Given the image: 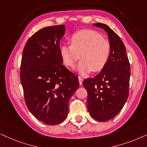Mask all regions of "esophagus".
<instances>
[{
	"label": "esophagus",
	"instance_id": "1",
	"mask_svg": "<svg viewBox=\"0 0 147 147\" xmlns=\"http://www.w3.org/2000/svg\"><path fill=\"white\" fill-rule=\"evenodd\" d=\"M78 79H79V84L80 85H82V83H83V79L82 77H78Z\"/></svg>",
	"mask_w": 147,
	"mask_h": 147
}]
</instances>
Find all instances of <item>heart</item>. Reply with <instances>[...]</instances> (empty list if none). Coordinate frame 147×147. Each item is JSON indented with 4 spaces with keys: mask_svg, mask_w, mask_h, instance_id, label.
Returning a JSON list of instances; mask_svg holds the SVG:
<instances>
[{
    "mask_svg": "<svg viewBox=\"0 0 147 147\" xmlns=\"http://www.w3.org/2000/svg\"><path fill=\"white\" fill-rule=\"evenodd\" d=\"M71 45L60 46V55L63 62L73 67L81 57L76 67L80 75H85L92 71L100 72L105 67L110 58L111 46L109 40L96 31L82 30L70 36Z\"/></svg>",
    "mask_w": 147,
    "mask_h": 147,
    "instance_id": "1",
    "label": "heart"
}]
</instances>
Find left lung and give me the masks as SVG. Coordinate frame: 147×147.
<instances>
[{"instance_id": "obj_1", "label": "left lung", "mask_w": 147, "mask_h": 147, "mask_svg": "<svg viewBox=\"0 0 147 147\" xmlns=\"http://www.w3.org/2000/svg\"><path fill=\"white\" fill-rule=\"evenodd\" d=\"M107 33L111 46L110 58L105 67L94 78L85 79L87 109L92 118L107 121L121 111L129 96L130 66L125 47L119 36L105 24L96 23Z\"/></svg>"}]
</instances>
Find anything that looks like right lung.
Segmentation results:
<instances>
[{
    "mask_svg": "<svg viewBox=\"0 0 147 147\" xmlns=\"http://www.w3.org/2000/svg\"><path fill=\"white\" fill-rule=\"evenodd\" d=\"M64 25L35 32L24 48L20 80L26 106L42 123L57 125L66 119L68 102L79 86L78 77L62 64L60 42Z\"/></svg>",
    "mask_w": 147,
    "mask_h": 147,
    "instance_id": "obj_1",
    "label": "right lung"
}]
</instances>
